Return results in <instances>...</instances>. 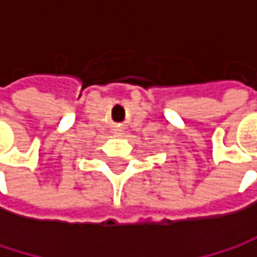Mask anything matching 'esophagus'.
Wrapping results in <instances>:
<instances>
[{
    "label": "esophagus",
    "mask_w": 257,
    "mask_h": 257,
    "mask_svg": "<svg viewBox=\"0 0 257 257\" xmlns=\"http://www.w3.org/2000/svg\"><path fill=\"white\" fill-rule=\"evenodd\" d=\"M122 132V129H117V134H120Z\"/></svg>",
    "instance_id": "34e87169"
}]
</instances>
